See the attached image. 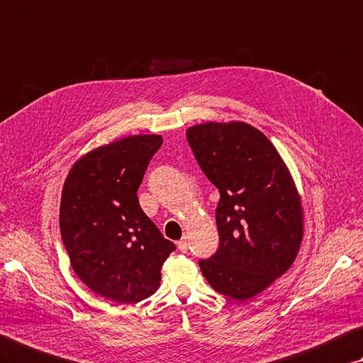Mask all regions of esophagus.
I'll return each mask as SVG.
<instances>
[{
  "instance_id": "34e87169",
  "label": "esophagus",
  "mask_w": 363,
  "mask_h": 363,
  "mask_svg": "<svg viewBox=\"0 0 363 363\" xmlns=\"http://www.w3.org/2000/svg\"><path fill=\"white\" fill-rule=\"evenodd\" d=\"M177 249H179L181 252H187V250H189V242H187V238H182L181 241H177Z\"/></svg>"
}]
</instances>
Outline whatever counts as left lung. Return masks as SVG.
Returning a JSON list of instances; mask_svg holds the SVG:
<instances>
[{"label":"left lung","instance_id":"obj_1","mask_svg":"<svg viewBox=\"0 0 363 363\" xmlns=\"http://www.w3.org/2000/svg\"><path fill=\"white\" fill-rule=\"evenodd\" d=\"M187 141L219 189V249L200 260L216 292L247 300L284 274L303 238V211L289 169L268 138L242 122L201 123Z\"/></svg>","mask_w":363,"mask_h":363}]
</instances>
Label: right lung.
I'll use <instances>...</instances> for the list:
<instances>
[{"mask_svg": "<svg viewBox=\"0 0 363 363\" xmlns=\"http://www.w3.org/2000/svg\"><path fill=\"white\" fill-rule=\"evenodd\" d=\"M159 135L128 136L74 163L65 181L60 233L71 267L85 286L117 303H138L160 286L176 246L144 214L138 189Z\"/></svg>", "mask_w": 363, "mask_h": 363, "instance_id": "obj_1", "label": "right lung"}]
</instances>
